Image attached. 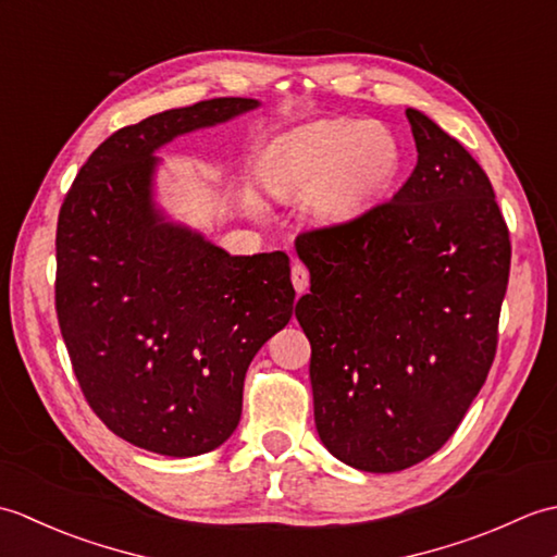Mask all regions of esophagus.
<instances>
[{"label": "esophagus", "instance_id": "1", "mask_svg": "<svg viewBox=\"0 0 557 557\" xmlns=\"http://www.w3.org/2000/svg\"><path fill=\"white\" fill-rule=\"evenodd\" d=\"M292 285L299 294L309 289V270H306V265H301V263L292 265Z\"/></svg>", "mask_w": 557, "mask_h": 557}]
</instances>
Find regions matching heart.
<instances>
[{"mask_svg":"<svg viewBox=\"0 0 557 557\" xmlns=\"http://www.w3.org/2000/svg\"><path fill=\"white\" fill-rule=\"evenodd\" d=\"M258 170L270 196L309 198L318 220L342 222L359 215L393 184L399 146L381 124L323 120L272 140Z\"/></svg>","mask_w":557,"mask_h":557,"instance_id":"obj_1","label":"heart"}]
</instances>
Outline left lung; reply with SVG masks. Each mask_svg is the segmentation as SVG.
I'll return each mask as SVG.
<instances>
[{
    "instance_id": "left-lung-1",
    "label": "left lung",
    "mask_w": 557,
    "mask_h": 557,
    "mask_svg": "<svg viewBox=\"0 0 557 557\" xmlns=\"http://www.w3.org/2000/svg\"><path fill=\"white\" fill-rule=\"evenodd\" d=\"M417 168L393 200L306 232L313 417L345 465L389 474L457 431L486 383L510 277V232L481 164L407 110Z\"/></svg>"
}]
</instances>
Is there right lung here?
<instances>
[{
	"mask_svg": "<svg viewBox=\"0 0 557 557\" xmlns=\"http://www.w3.org/2000/svg\"><path fill=\"white\" fill-rule=\"evenodd\" d=\"M212 98L114 132L59 210L54 301L90 409L168 457L220 447L242 419L256 351L289 323L287 253L230 256L152 200L156 150L258 108Z\"/></svg>",
	"mask_w": 557,
	"mask_h": 557,
	"instance_id": "obj_1",
	"label": "right lung"
}]
</instances>
